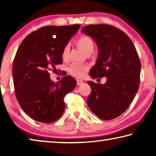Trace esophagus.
Returning a JSON list of instances; mask_svg holds the SVG:
<instances>
[{
    "label": "esophagus",
    "mask_w": 156,
    "mask_h": 156,
    "mask_svg": "<svg viewBox=\"0 0 156 156\" xmlns=\"http://www.w3.org/2000/svg\"><path fill=\"white\" fill-rule=\"evenodd\" d=\"M84 83L83 80H77V84L78 85H80V84H82Z\"/></svg>",
    "instance_id": "1"
}]
</instances>
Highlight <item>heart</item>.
Segmentation results:
<instances>
[{"instance_id":"heart-1","label":"heart","mask_w":156,"mask_h":156,"mask_svg":"<svg viewBox=\"0 0 156 156\" xmlns=\"http://www.w3.org/2000/svg\"><path fill=\"white\" fill-rule=\"evenodd\" d=\"M78 45L80 48L84 50V51L87 55H90L94 51L95 44L94 42L91 37L87 35H83L79 37L76 41ZM70 50L69 44H66L62 50V58H67L69 53ZM88 70V66L85 65L78 64V63H73L69 67L68 71L70 74H72L73 77L77 78H83L85 75L86 72Z\"/></svg>"}]
</instances>
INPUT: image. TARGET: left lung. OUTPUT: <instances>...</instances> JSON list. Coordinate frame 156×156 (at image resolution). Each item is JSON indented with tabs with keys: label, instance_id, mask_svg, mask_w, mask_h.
<instances>
[{
	"label": "left lung",
	"instance_id": "1",
	"mask_svg": "<svg viewBox=\"0 0 156 156\" xmlns=\"http://www.w3.org/2000/svg\"><path fill=\"white\" fill-rule=\"evenodd\" d=\"M81 31L93 38L99 51L89 75L94 79L107 78L104 84L87 81L91 88L88 107L100 119H114L125 112L138 90V54L130 38L113 26L89 25Z\"/></svg>",
	"mask_w": 156,
	"mask_h": 156
}]
</instances>
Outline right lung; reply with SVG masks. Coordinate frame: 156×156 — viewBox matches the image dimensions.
Listing matches in <instances>:
<instances>
[{
  "label": "right lung",
  "instance_id": "add662e5",
  "mask_svg": "<svg viewBox=\"0 0 156 156\" xmlns=\"http://www.w3.org/2000/svg\"><path fill=\"white\" fill-rule=\"evenodd\" d=\"M80 27L45 26L29 34L18 47L13 65L16 97L34 120L51 123L64 112V97L76 87V80L66 76L55 83L49 72L62 64L63 47Z\"/></svg>",
  "mask_w": 156,
  "mask_h": 156
}]
</instances>
